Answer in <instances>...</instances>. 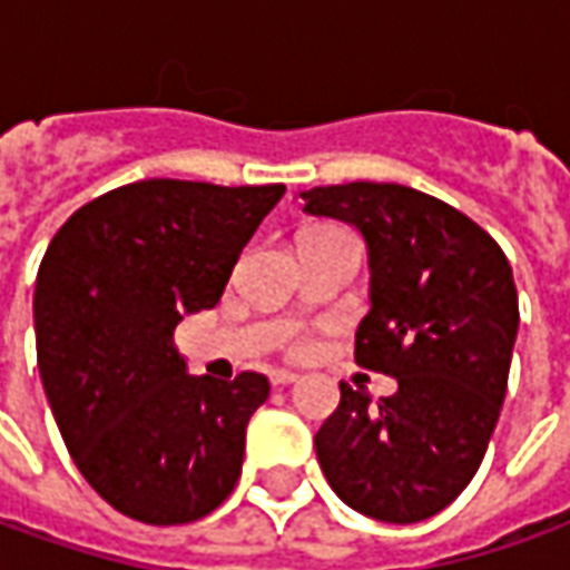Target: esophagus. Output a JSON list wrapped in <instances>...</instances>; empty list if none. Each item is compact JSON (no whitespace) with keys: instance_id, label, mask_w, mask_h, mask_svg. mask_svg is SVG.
<instances>
[{"instance_id":"34e87169","label":"esophagus","mask_w":570,"mask_h":570,"mask_svg":"<svg viewBox=\"0 0 570 570\" xmlns=\"http://www.w3.org/2000/svg\"><path fill=\"white\" fill-rule=\"evenodd\" d=\"M299 381V374L296 371H271V383L274 386H286V383H296Z\"/></svg>"}]
</instances>
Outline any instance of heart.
<instances>
[{
	"label": "heart",
	"mask_w": 570,
	"mask_h": 570,
	"mask_svg": "<svg viewBox=\"0 0 570 570\" xmlns=\"http://www.w3.org/2000/svg\"><path fill=\"white\" fill-rule=\"evenodd\" d=\"M299 350H302V343H299Z\"/></svg>",
	"instance_id": "obj_1"
}]
</instances>
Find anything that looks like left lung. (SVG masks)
Instances as JSON below:
<instances>
[{
    "label": "left lung",
    "mask_w": 570,
    "mask_h": 570,
    "mask_svg": "<svg viewBox=\"0 0 570 570\" xmlns=\"http://www.w3.org/2000/svg\"><path fill=\"white\" fill-rule=\"evenodd\" d=\"M302 199L365 236L371 312L355 362L399 383L381 402L340 383L317 462L355 512L415 524L462 493L490 446L518 336L512 265L480 224L402 184L355 180Z\"/></svg>",
    "instance_id": "1"
}]
</instances>
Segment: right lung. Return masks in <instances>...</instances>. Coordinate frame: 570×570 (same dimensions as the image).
<instances>
[{
  "label": "right lung",
  "instance_id": "add662e5",
  "mask_svg": "<svg viewBox=\"0 0 570 570\" xmlns=\"http://www.w3.org/2000/svg\"><path fill=\"white\" fill-rule=\"evenodd\" d=\"M284 184L137 180L80 205L42 255L37 365L92 490L142 524H189L234 493L265 374H187L184 315L215 308Z\"/></svg>",
  "mask_w": 570,
  "mask_h": 570
}]
</instances>
